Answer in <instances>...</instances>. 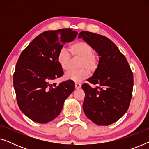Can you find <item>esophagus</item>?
<instances>
[{
    "label": "esophagus",
    "instance_id": "1",
    "mask_svg": "<svg viewBox=\"0 0 149 149\" xmlns=\"http://www.w3.org/2000/svg\"><path fill=\"white\" fill-rule=\"evenodd\" d=\"M81 87V85L80 84V83H75V88H76L77 89H80Z\"/></svg>",
    "mask_w": 149,
    "mask_h": 149
}]
</instances>
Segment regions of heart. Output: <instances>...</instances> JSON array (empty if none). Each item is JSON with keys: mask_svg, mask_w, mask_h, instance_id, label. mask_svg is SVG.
Wrapping results in <instances>:
<instances>
[{"mask_svg": "<svg viewBox=\"0 0 149 149\" xmlns=\"http://www.w3.org/2000/svg\"><path fill=\"white\" fill-rule=\"evenodd\" d=\"M70 52L73 56L80 57L79 70H70L65 75V78L74 82H81L89 75V70L94 71L98 65V60L94 54L93 47L89 43L83 41L74 42L70 47ZM71 56L66 49L63 48L60 51L58 56V62L63 70L67 71L70 68Z\"/></svg>", "mask_w": 149, "mask_h": 149, "instance_id": "b5f03b06", "label": "heart"}]
</instances>
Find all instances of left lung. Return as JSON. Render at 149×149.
<instances>
[{"instance_id":"8db88e82","label":"left lung","mask_w":149,"mask_h":149,"mask_svg":"<svg viewBox=\"0 0 149 149\" xmlns=\"http://www.w3.org/2000/svg\"><path fill=\"white\" fill-rule=\"evenodd\" d=\"M79 38L91 45L100 57L93 76L85 83L83 104L87 117L98 125H109L123 117L131 101L134 77L125 57L113 41L104 36L82 31Z\"/></svg>"}]
</instances>
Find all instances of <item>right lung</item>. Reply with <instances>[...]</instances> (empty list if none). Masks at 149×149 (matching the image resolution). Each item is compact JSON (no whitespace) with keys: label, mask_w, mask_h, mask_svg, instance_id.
I'll list each match as a JSON object with an SVG mask.
<instances>
[{"label":"right lung","mask_w":149,"mask_h":149,"mask_svg":"<svg viewBox=\"0 0 149 149\" xmlns=\"http://www.w3.org/2000/svg\"><path fill=\"white\" fill-rule=\"evenodd\" d=\"M78 32L69 28L43 32L22 52L13 74L17 104L34 122L48 123L60 115L64 101L74 90V81L52 84L64 74L58 56L64 44Z\"/></svg>","instance_id":"add662e5"}]
</instances>
